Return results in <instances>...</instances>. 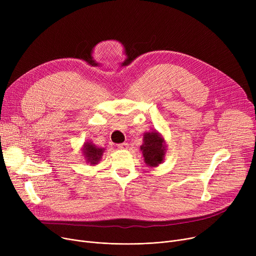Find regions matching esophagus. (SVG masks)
Segmentation results:
<instances>
[{"mask_svg":"<svg viewBox=\"0 0 256 256\" xmlns=\"http://www.w3.org/2000/svg\"><path fill=\"white\" fill-rule=\"evenodd\" d=\"M118 148L119 150H128V143H121V144H118Z\"/></svg>","mask_w":256,"mask_h":256,"instance_id":"34e87169","label":"esophagus"}]
</instances>
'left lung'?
Returning <instances> with one entry per match:
<instances>
[{
	"mask_svg": "<svg viewBox=\"0 0 256 256\" xmlns=\"http://www.w3.org/2000/svg\"><path fill=\"white\" fill-rule=\"evenodd\" d=\"M140 150L144 156V162L148 167H158L165 160L167 145L164 137L158 132L152 130L143 135V144Z\"/></svg>",
	"mask_w": 256,
	"mask_h": 256,
	"instance_id": "1",
	"label": "left lung"
}]
</instances>
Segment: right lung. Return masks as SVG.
Returning a JSON list of instances; mask_svg holds the SVG:
<instances>
[{"instance_id":"add662e5","label":"right lung","mask_w":256,"mask_h":256,"mask_svg":"<svg viewBox=\"0 0 256 256\" xmlns=\"http://www.w3.org/2000/svg\"><path fill=\"white\" fill-rule=\"evenodd\" d=\"M82 154L85 158V162L87 164H90V166L98 165L104 156V148H100L98 147L96 144H93L91 141L85 142L82 146Z\"/></svg>"}]
</instances>
